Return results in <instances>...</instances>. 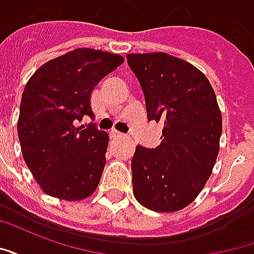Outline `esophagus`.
Returning <instances> with one entry per match:
<instances>
[{
	"label": "esophagus",
	"instance_id": "34e87169",
	"mask_svg": "<svg viewBox=\"0 0 254 254\" xmlns=\"http://www.w3.org/2000/svg\"><path fill=\"white\" fill-rule=\"evenodd\" d=\"M110 137L111 138H120V137H124V134H122L121 132H118V130H111Z\"/></svg>",
	"mask_w": 254,
	"mask_h": 254
}]
</instances>
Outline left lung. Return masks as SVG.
<instances>
[{"label":"left lung","mask_w":254,"mask_h":254,"mask_svg":"<svg viewBox=\"0 0 254 254\" xmlns=\"http://www.w3.org/2000/svg\"><path fill=\"white\" fill-rule=\"evenodd\" d=\"M143 88L148 121L163 124L156 148L136 147L133 194L156 212H176L194 201L219 154L222 114L205 74L166 53L127 54Z\"/></svg>","instance_id":"left-lung-1"}]
</instances>
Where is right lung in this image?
Returning a JSON list of instances; mask_svg holds the SVG:
<instances>
[{
  "label": "right lung",
  "mask_w": 254,
  "mask_h": 254,
  "mask_svg": "<svg viewBox=\"0 0 254 254\" xmlns=\"http://www.w3.org/2000/svg\"><path fill=\"white\" fill-rule=\"evenodd\" d=\"M124 57L74 49L43 64L28 80L17 121L25 165L46 194L66 201L89 197L106 165L109 134L78 122L94 118L91 94Z\"/></svg>",
  "instance_id": "add662e5"
}]
</instances>
